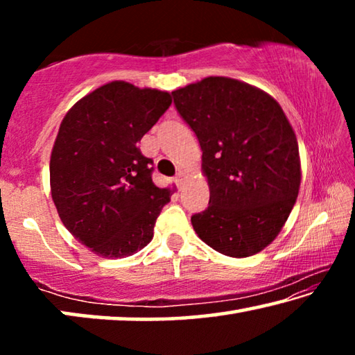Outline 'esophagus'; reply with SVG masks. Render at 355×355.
I'll return each instance as SVG.
<instances>
[{"label": "esophagus", "instance_id": "obj_1", "mask_svg": "<svg viewBox=\"0 0 355 355\" xmlns=\"http://www.w3.org/2000/svg\"><path fill=\"white\" fill-rule=\"evenodd\" d=\"M183 182H184V173H183V172H178L177 175H175V183H177L178 188H182Z\"/></svg>", "mask_w": 355, "mask_h": 355}]
</instances>
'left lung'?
<instances>
[{"mask_svg": "<svg viewBox=\"0 0 355 355\" xmlns=\"http://www.w3.org/2000/svg\"><path fill=\"white\" fill-rule=\"evenodd\" d=\"M202 148L209 186L205 211L191 218L203 243L245 258L271 244L296 203L297 139L271 95L227 76H208L172 92Z\"/></svg>", "mask_w": 355, "mask_h": 355, "instance_id": "obj_1", "label": "left lung"}]
</instances>
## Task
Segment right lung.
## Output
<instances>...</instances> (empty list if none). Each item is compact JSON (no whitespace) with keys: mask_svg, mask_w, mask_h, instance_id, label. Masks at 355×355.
Segmentation results:
<instances>
[{"mask_svg":"<svg viewBox=\"0 0 355 355\" xmlns=\"http://www.w3.org/2000/svg\"><path fill=\"white\" fill-rule=\"evenodd\" d=\"M171 103L166 91L111 81L62 119L50 159L51 197L65 228L94 254L125 258L152 241L173 188L155 186L153 161L137 142Z\"/></svg>","mask_w":355,"mask_h":355,"instance_id":"add662e5","label":"right lung"}]
</instances>
